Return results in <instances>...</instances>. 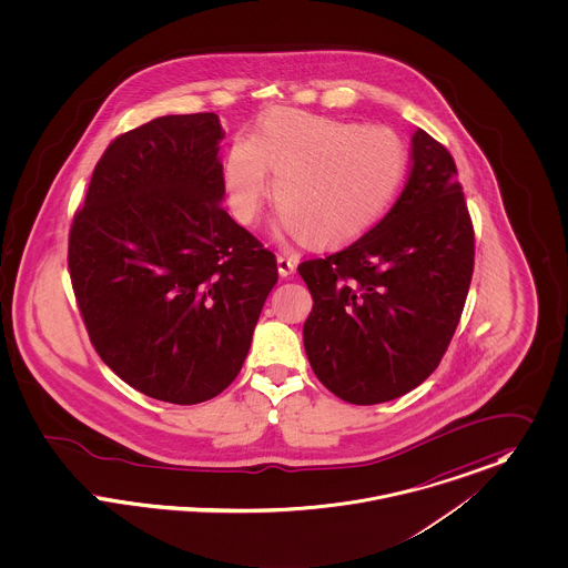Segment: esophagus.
Returning <instances> with one entry per match:
<instances>
[{"mask_svg": "<svg viewBox=\"0 0 568 568\" xmlns=\"http://www.w3.org/2000/svg\"><path fill=\"white\" fill-rule=\"evenodd\" d=\"M276 265H278V274L281 276H292L296 272L298 256L296 254L281 253L276 256Z\"/></svg>", "mask_w": 568, "mask_h": 568, "instance_id": "34e87169", "label": "esophagus"}]
</instances>
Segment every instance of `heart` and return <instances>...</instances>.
<instances>
[{
  "label": "heart",
  "instance_id": "heart-1",
  "mask_svg": "<svg viewBox=\"0 0 568 568\" xmlns=\"http://www.w3.org/2000/svg\"><path fill=\"white\" fill-rule=\"evenodd\" d=\"M274 174V200L294 233L315 246H339L371 231L394 202L407 150L389 128L301 111H276L233 143L224 190L233 215L251 224Z\"/></svg>",
  "mask_w": 568,
  "mask_h": 568
}]
</instances>
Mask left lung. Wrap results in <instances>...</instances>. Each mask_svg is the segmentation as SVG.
<instances>
[{"instance_id": "left-lung-1", "label": "left lung", "mask_w": 568, "mask_h": 568, "mask_svg": "<svg viewBox=\"0 0 568 568\" xmlns=\"http://www.w3.org/2000/svg\"><path fill=\"white\" fill-rule=\"evenodd\" d=\"M412 161L375 229L298 265L314 298L303 328L310 364L353 405L398 398L438 368L473 278L475 231L453 156L418 128Z\"/></svg>"}]
</instances>
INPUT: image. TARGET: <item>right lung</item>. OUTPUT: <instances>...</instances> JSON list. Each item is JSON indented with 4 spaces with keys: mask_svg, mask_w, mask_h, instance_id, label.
Segmentation results:
<instances>
[{
    "mask_svg": "<svg viewBox=\"0 0 568 568\" xmlns=\"http://www.w3.org/2000/svg\"><path fill=\"white\" fill-rule=\"evenodd\" d=\"M215 113L165 115L111 141L69 231L89 339L130 387L195 405L240 375L278 281L276 256L222 206Z\"/></svg>",
    "mask_w": 568,
    "mask_h": 568,
    "instance_id": "1",
    "label": "right lung"
}]
</instances>
